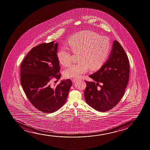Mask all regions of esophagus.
Instances as JSON below:
<instances>
[{
    "instance_id": "34e87169",
    "label": "esophagus",
    "mask_w": 150,
    "mask_h": 150,
    "mask_svg": "<svg viewBox=\"0 0 150 150\" xmlns=\"http://www.w3.org/2000/svg\"><path fill=\"white\" fill-rule=\"evenodd\" d=\"M78 80V79H73L72 81V82L73 83H75Z\"/></svg>"
}]
</instances>
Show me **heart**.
I'll return each mask as SVG.
<instances>
[{
  "instance_id": "obj_1",
  "label": "heart",
  "mask_w": 150,
  "mask_h": 150,
  "mask_svg": "<svg viewBox=\"0 0 150 150\" xmlns=\"http://www.w3.org/2000/svg\"><path fill=\"white\" fill-rule=\"evenodd\" d=\"M68 48L63 47L57 53L59 63L67 66L71 63V54L78 53L79 63L65 70L64 75L68 78H79L91 69L99 67L110 54V40L105 36H100L94 32L82 31L74 34L68 42Z\"/></svg>"
}]
</instances>
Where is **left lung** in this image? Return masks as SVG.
<instances>
[{
    "instance_id": "1",
    "label": "left lung",
    "mask_w": 150,
    "mask_h": 150,
    "mask_svg": "<svg viewBox=\"0 0 150 150\" xmlns=\"http://www.w3.org/2000/svg\"><path fill=\"white\" fill-rule=\"evenodd\" d=\"M128 57L119 42L114 40L110 57L101 67L86 81L85 101L93 109L106 112L115 107L125 93L129 80Z\"/></svg>"
}]
</instances>
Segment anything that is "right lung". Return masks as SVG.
I'll use <instances>...</instances> for the list:
<instances>
[{
	"label": "right lung",
	"mask_w": 150,
	"mask_h": 150,
	"mask_svg": "<svg viewBox=\"0 0 150 150\" xmlns=\"http://www.w3.org/2000/svg\"><path fill=\"white\" fill-rule=\"evenodd\" d=\"M59 44L54 41L40 44L30 51L21 65V83L31 103L40 112L52 113L66 102L72 83L62 80L54 87L50 84L53 78H61L57 57Z\"/></svg>",
	"instance_id": "1"
}]
</instances>
